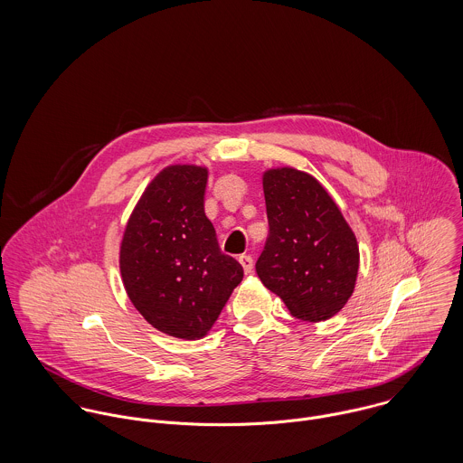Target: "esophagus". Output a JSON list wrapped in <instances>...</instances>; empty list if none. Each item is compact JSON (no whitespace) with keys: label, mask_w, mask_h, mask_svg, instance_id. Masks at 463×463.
I'll list each match as a JSON object with an SVG mask.
<instances>
[{"label":"esophagus","mask_w":463,"mask_h":463,"mask_svg":"<svg viewBox=\"0 0 463 463\" xmlns=\"http://www.w3.org/2000/svg\"><path fill=\"white\" fill-rule=\"evenodd\" d=\"M239 262L242 265V269H244L246 274H250V272L253 270V259H251L250 255H241V257H239Z\"/></svg>","instance_id":"34e87169"}]
</instances>
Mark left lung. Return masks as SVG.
<instances>
[{
    "instance_id": "obj_1",
    "label": "left lung",
    "mask_w": 463,
    "mask_h": 463,
    "mask_svg": "<svg viewBox=\"0 0 463 463\" xmlns=\"http://www.w3.org/2000/svg\"><path fill=\"white\" fill-rule=\"evenodd\" d=\"M269 235L257 274L288 312L321 323L353 296L360 251L356 237L326 189L294 167L262 176Z\"/></svg>"
}]
</instances>
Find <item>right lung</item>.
Listing matches in <instances>:
<instances>
[{"mask_svg":"<svg viewBox=\"0 0 463 463\" xmlns=\"http://www.w3.org/2000/svg\"><path fill=\"white\" fill-rule=\"evenodd\" d=\"M206 180L203 165L164 167L137 201L119 248L133 307L153 328L184 340L210 331L244 276L221 253L204 215Z\"/></svg>","mask_w":463,"mask_h":463,"instance_id":"right-lung-1","label":"right lung"}]
</instances>
